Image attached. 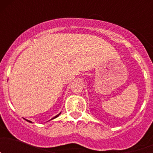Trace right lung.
<instances>
[{
	"label": "right lung",
	"mask_w": 153,
	"mask_h": 153,
	"mask_svg": "<svg viewBox=\"0 0 153 153\" xmlns=\"http://www.w3.org/2000/svg\"><path fill=\"white\" fill-rule=\"evenodd\" d=\"M60 114H58V115H56V117H53V119H55V118H56V117H58V116H59V115H60ZM53 119H52V120H53ZM27 121H28V122L31 123V122H30V121H29V120H27Z\"/></svg>",
	"instance_id": "add662e5"
}]
</instances>
